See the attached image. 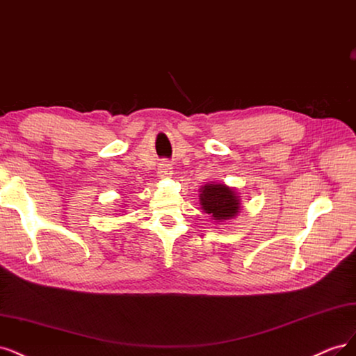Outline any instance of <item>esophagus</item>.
Instances as JSON below:
<instances>
[{
    "mask_svg": "<svg viewBox=\"0 0 356 356\" xmlns=\"http://www.w3.org/2000/svg\"><path fill=\"white\" fill-rule=\"evenodd\" d=\"M171 168H173V167H171V164H168L167 161L161 163L158 167V176L159 177H168L171 175Z\"/></svg>",
    "mask_w": 356,
    "mask_h": 356,
    "instance_id": "1",
    "label": "esophagus"
}]
</instances>
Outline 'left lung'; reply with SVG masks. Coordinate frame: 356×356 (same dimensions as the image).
<instances>
[{"label":"left lung","mask_w":356,"mask_h":356,"mask_svg":"<svg viewBox=\"0 0 356 356\" xmlns=\"http://www.w3.org/2000/svg\"><path fill=\"white\" fill-rule=\"evenodd\" d=\"M201 205L214 220H227L239 210V200L234 189L225 185H205L201 189Z\"/></svg>","instance_id":"8db88e82"}]
</instances>
